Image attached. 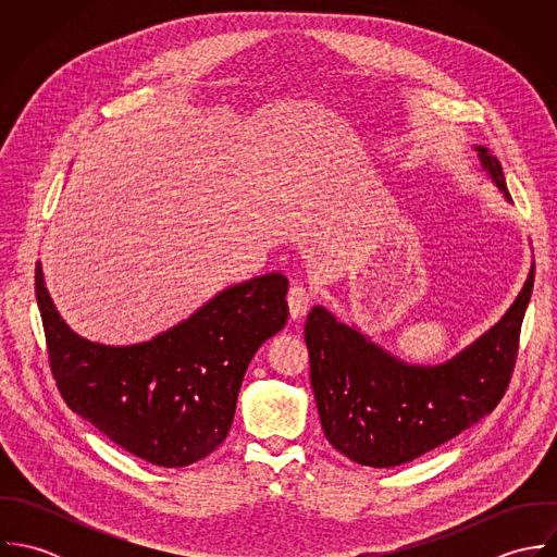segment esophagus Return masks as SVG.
Wrapping results in <instances>:
<instances>
[{"label": "esophagus", "instance_id": "esophagus-1", "mask_svg": "<svg viewBox=\"0 0 557 557\" xmlns=\"http://www.w3.org/2000/svg\"><path fill=\"white\" fill-rule=\"evenodd\" d=\"M289 302H292V309H294L296 313H302V311L307 309V302H309V298H307V294H305L302 289H296V292L292 294Z\"/></svg>", "mask_w": 557, "mask_h": 557}]
</instances>
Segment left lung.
<instances>
[{"label": "left lung", "mask_w": 557, "mask_h": 557, "mask_svg": "<svg viewBox=\"0 0 557 557\" xmlns=\"http://www.w3.org/2000/svg\"><path fill=\"white\" fill-rule=\"evenodd\" d=\"M480 182L512 197L499 159L474 144ZM534 289V261L502 313L442 362H413L325 305L305 321L311 388L325 440L373 470L407 466L476 426L504 397Z\"/></svg>", "instance_id": "8db88e82"}]
</instances>
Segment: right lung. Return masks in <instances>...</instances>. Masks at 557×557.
<instances>
[{
	"label": "right lung",
	"mask_w": 557,
	"mask_h": 557,
	"mask_svg": "<svg viewBox=\"0 0 557 557\" xmlns=\"http://www.w3.org/2000/svg\"><path fill=\"white\" fill-rule=\"evenodd\" d=\"M34 281L64 403L113 444L164 470L195 466L223 446L255 354L289 321V278L272 270L223 287L144 341L117 345L87 338L66 321L40 261Z\"/></svg>",
	"instance_id": "right-lung-1"
}]
</instances>
